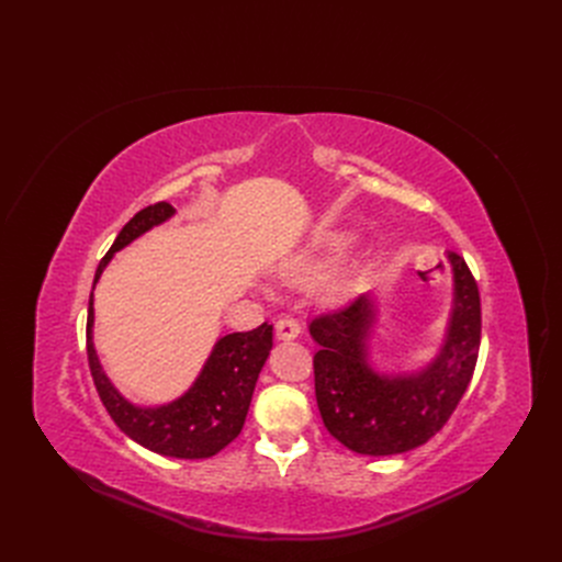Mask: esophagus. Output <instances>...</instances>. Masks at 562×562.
Here are the masks:
<instances>
[{"mask_svg": "<svg viewBox=\"0 0 562 562\" xmlns=\"http://www.w3.org/2000/svg\"><path fill=\"white\" fill-rule=\"evenodd\" d=\"M276 333H278L280 339H296L301 335V323H299L296 316L284 314L276 323Z\"/></svg>", "mask_w": 562, "mask_h": 562, "instance_id": "obj_1", "label": "esophagus"}]
</instances>
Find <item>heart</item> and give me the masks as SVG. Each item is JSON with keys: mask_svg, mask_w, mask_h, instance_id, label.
Returning <instances> with one entry per match:
<instances>
[{"mask_svg": "<svg viewBox=\"0 0 562 562\" xmlns=\"http://www.w3.org/2000/svg\"><path fill=\"white\" fill-rule=\"evenodd\" d=\"M339 244H341V241H339V239H335V241H333V244H330V246H333V248H337V246H339Z\"/></svg>", "mask_w": 562, "mask_h": 562, "instance_id": "obj_1", "label": "heart"}]
</instances>
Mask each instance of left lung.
I'll use <instances>...</instances> for the list:
<instances>
[{"instance_id":"left-lung-1","label":"left lung","mask_w":562,"mask_h":562,"mask_svg":"<svg viewBox=\"0 0 562 562\" xmlns=\"http://www.w3.org/2000/svg\"><path fill=\"white\" fill-rule=\"evenodd\" d=\"M453 314L439 356L419 373L382 375L367 362V337L375 321L362 293L344 307L316 314L310 335L314 390L323 424L344 447L362 456H394L417 449L445 428L458 407L481 348V293L467 261L449 250Z\"/></svg>"}]
</instances>
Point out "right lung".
Wrapping results in <instances>:
<instances>
[{
    "mask_svg": "<svg viewBox=\"0 0 562 562\" xmlns=\"http://www.w3.org/2000/svg\"><path fill=\"white\" fill-rule=\"evenodd\" d=\"M172 214L175 210L168 202H155L134 214V218L115 236L109 252L102 257L95 271V282L100 280L113 252L132 244L143 232L168 221ZM271 346L273 326H269V323H261L259 328L248 333L225 335L214 346L202 373L184 396L159 407H138L115 392L100 367L93 348V291L91 301H88V367H91L95 390L106 412L127 437L138 441L140 447L168 458H212L241 432L255 382L266 358H269Z\"/></svg>",
    "mask_w": 562,
    "mask_h": 562,
    "instance_id": "add662e5",
    "label": "right lung"
}]
</instances>
